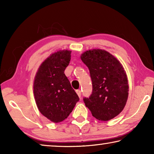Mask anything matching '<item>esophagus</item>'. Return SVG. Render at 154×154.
<instances>
[{
    "label": "esophagus",
    "mask_w": 154,
    "mask_h": 154,
    "mask_svg": "<svg viewBox=\"0 0 154 154\" xmlns=\"http://www.w3.org/2000/svg\"><path fill=\"white\" fill-rule=\"evenodd\" d=\"M76 92H77V94L78 96H79V98H81V96H82V92H81V90H76Z\"/></svg>",
    "instance_id": "obj_1"
}]
</instances>
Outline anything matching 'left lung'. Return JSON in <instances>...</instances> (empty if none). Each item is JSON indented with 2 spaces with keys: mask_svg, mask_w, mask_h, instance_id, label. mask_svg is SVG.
Instances as JSON below:
<instances>
[{
  "mask_svg": "<svg viewBox=\"0 0 154 154\" xmlns=\"http://www.w3.org/2000/svg\"><path fill=\"white\" fill-rule=\"evenodd\" d=\"M89 69L92 92L84 98L85 106L98 120L108 121L121 113L128 96V78L118 59L104 49H94L81 55Z\"/></svg>",
  "mask_w": 154,
  "mask_h": 154,
  "instance_id": "1",
  "label": "left lung"
}]
</instances>
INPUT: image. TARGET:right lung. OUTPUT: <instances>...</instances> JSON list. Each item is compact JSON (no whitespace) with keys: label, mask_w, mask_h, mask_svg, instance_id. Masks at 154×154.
I'll return each mask as SVG.
<instances>
[{"label":"right lung","mask_w":154,"mask_h":154,"mask_svg":"<svg viewBox=\"0 0 154 154\" xmlns=\"http://www.w3.org/2000/svg\"><path fill=\"white\" fill-rule=\"evenodd\" d=\"M71 51L51 54L38 68L34 81V96L41 113L58 123L68 118L79 100L64 74L71 60Z\"/></svg>","instance_id":"obj_1"}]
</instances>
